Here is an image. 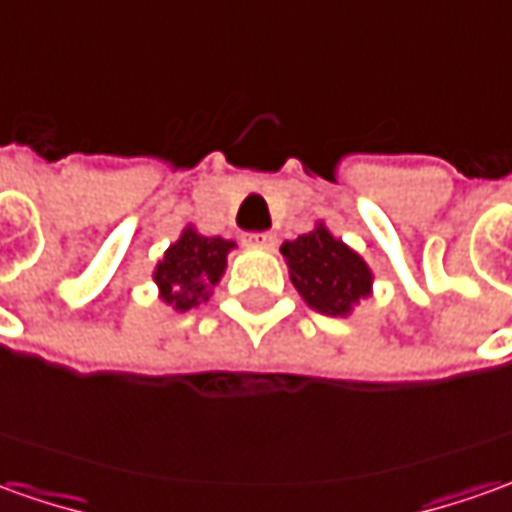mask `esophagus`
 <instances>
[{"label": "esophagus", "instance_id": "obj_1", "mask_svg": "<svg viewBox=\"0 0 512 512\" xmlns=\"http://www.w3.org/2000/svg\"><path fill=\"white\" fill-rule=\"evenodd\" d=\"M246 243H249V246H260V249H274L277 238H274L271 232H252V235L246 238Z\"/></svg>", "mask_w": 512, "mask_h": 512}]
</instances>
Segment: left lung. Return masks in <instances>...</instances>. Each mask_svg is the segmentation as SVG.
<instances>
[{
  "instance_id": "obj_1",
  "label": "left lung",
  "mask_w": 512,
  "mask_h": 512,
  "mask_svg": "<svg viewBox=\"0 0 512 512\" xmlns=\"http://www.w3.org/2000/svg\"><path fill=\"white\" fill-rule=\"evenodd\" d=\"M288 277L316 314L350 316L358 302L373 294V269L367 260L336 238L322 221L297 241L280 246Z\"/></svg>"
}]
</instances>
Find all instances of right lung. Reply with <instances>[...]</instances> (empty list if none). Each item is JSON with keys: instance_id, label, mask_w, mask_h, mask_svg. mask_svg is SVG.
Here are the masks:
<instances>
[{"instance_id": "right-lung-1", "label": "right lung", "mask_w": 512, "mask_h": 512, "mask_svg": "<svg viewBox=\"0 0 512 512\" xmlns=\"http://www.w3.org/2000/svg\"><path fill=\"white\" fill-rule=\"evenodd\" d=\"M235 249V241L227 238H207L193 224H187L165 249L156 263L154 283L159 300L176 314H187L212 297V288L221 283L227 271V255Z\"/></svg>"}]
</instances>
